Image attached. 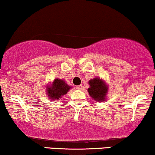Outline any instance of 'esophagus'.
Returning <instances> with one entry per match:
<instances>
[{
    "mask_svg": "<svg viewBox=\"0 0 155 155\" xmlns=\"http://www.w3.org/2000/svg\"><path fill=\"white\" fill-rule=\"evenodd\" d=\"M75 88L77 89V90H82V85H78V86H76L75 87Z\"/></svg>",
    "mask_w": 155,
    "mask_h": 155,
    "instance_id": "esophagus-1",
    "label": "esophagus"
}]
</instances>
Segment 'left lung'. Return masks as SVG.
Returning a JSON list of instances; mask_svg holds the SVG:
<instances>
[{
  "label": "left lung",
  "mask_w": 155,
  "mask_h": 155,
  "mask_svg": "<svg viewBox=\"0 0 155 155\" xmlns=\"http://www.w3.org/2000/svg\"><path fill=\"white\" fill-rule=\"evenodd\" d=\"M90 87L87 91L90 97L95 101H103L106 99L108 92V86L100 78H95L88 82Z\"/></svg>",
  "instance_id": "1"
}]
</instances>
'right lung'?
Instances as JSON below:
<instances>
[{
	"mask_svg": "<svg viewBox=\"0 0 155 155\" xmlns=\"http://www.w3.org/2000/svg\"><path fill=\"white\" fill-rule=\"evenodd\" d=\"M71 88V87L64 80L56 78L52 82L51 85L46 87V93L49 99L56 101V99H60L63 95L66 94Z\"/></svg>",
	"mask_w": 155,
	"mask_h": 155,
	"instance_id": "1",
	"label": "right lung"
}]
</instances>
